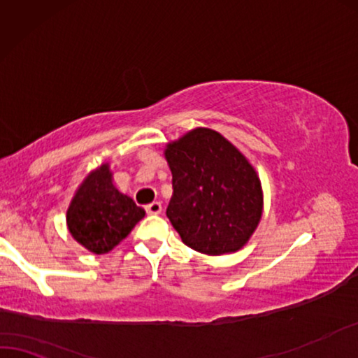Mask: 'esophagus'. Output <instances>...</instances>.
<instances>
[{
	"label": "esophagus",
	"mask_w": 358,
	"mask_h": 358,
	"mask_svg": "<svg viewBox=\"0 0 358 358\" xmlns=\"http://www.w3.org/2000/svg\"><path fill=\"white\" fill-rule=\"evenodd\" d=\"M145 211L149 214H160L162 213V203L160 201H154L150 204H147Z\"/></svg>",
	"instance_id": "1"
}]
</instances>
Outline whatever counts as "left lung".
<instances>
[{
  "label": "left lung",
  "mask_w": 358,
  "mask_h": 358,
  "mask_svg": "<svg viewBox=\"0 0 358 358\" xmlns=\"http://www.w3.org/2000/svg\"><path fill=\"white\" fill-rule=\"evenodd\" d=\"M164 154L173 185L166 217L185 244L206 255L242 249L264 213V189L249 159L208 127L169 142Z\"/></svg>",
  "instance_id": "8db88e82"
}]
</instances>
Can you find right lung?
<instances>
[{"mask_svg": "<svg viewBox=\"0 0 358 358\" xmlns=\"http://www.w3.org/2000/svg\"><path fill=\"white\" fill-rule=\"evenodd\" d=\"M144 216L134 199L119 192L111 166L104 162L76 188L66 209V227L80 245L103 255L126 239Z\"/></svg>", "mask_w": 358, "mask_h": 358, "instance_id": "right-lung-1", "label": "right lung"}]
</instances>
